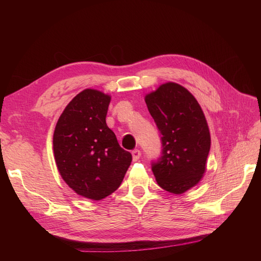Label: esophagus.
Here are the masks:
<instances>
[{"mask_svg":"<svg viewBox=\"0 0 261 261\" xmlns=\"http://www.w3.org/2000/svg\"><path fill=\"white\" fill-rule=\"evenodd\" d=\"M132 159H134V162H137V160H139L140 156H141V152L140 150H138V149H135V150H132Z\"/></svg>","mask_w":261,"mask_h":261,"instance_id":"1","label":"esophagus"}]
</instances>
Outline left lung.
Masks as SVG:
<instances>
[{
    "label": "left lung",
    "instance_id": "8db88e82",
    "mask_svg": "<svg viewBox=\"0 0 261 261\" xmlns=\"http://www.w3.org/2000/svg\"><path fill=\"white\" fill-rule=\"evenodd\" d=\"M145 101L163 143L152 173L165 191L185 193L198 184L206 169L211 136L205 115L192 93L173 82L147 94Z\"/></svg>",
    "mask_w": 261,
    "mask_h": 261
}]
</instances>
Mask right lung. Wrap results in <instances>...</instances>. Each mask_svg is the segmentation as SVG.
<instances>
[{"label":"right lung","instance_id":"obj_1","mask_svg":"<svg viewBox=\"0 0 261 261\" xmlns=\"http://www.w3.org/2000/svg\"><path fill=\"white\" fill-rule=\"evenodd\" d=\"M110 101L97 90L82 91L65 108L54 132L60 176L76 194L93 201L118 190L132 162L105 121Z\"/></svg>","mask_w":261,"mask_h":261}]
</instances>
